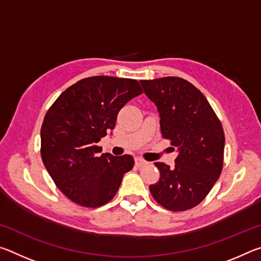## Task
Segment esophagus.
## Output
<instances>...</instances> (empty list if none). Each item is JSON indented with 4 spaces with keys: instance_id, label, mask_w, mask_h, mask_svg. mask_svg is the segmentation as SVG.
<instances>
[{
    "instance_id": "1",
    "label": "esophagus",
    "mask_w": 261,
    "mask_h": 261,
    "mask_svg": "<svg viewBox=\"0 0 261 261\" xmlns=\"http://www.w3.org/2000/svg\"><path fill=\"white\" fill-rule=\"evenodd\" d=\"M135 163H136L137 167H144V166L147 165V161H145L144 159H141V158H136Z\"/></svg>"
}]
</instances>
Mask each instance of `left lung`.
Masks as SVG:
<instances>
[{
    "label": "left lung",
    "mask_w": 261,
    "mask_h": 261,
    "mask_svg": "<svg viewBox=\"0 0 261 261\" xmlns=\"http://www.w3.org/2000/svg\"><path fill=\"white\" fill-rule=\"evenodd\" d=\"M140 84L158 107L162 137L178 151L175 167L154 163L160 179L149 185V191L169 211L193 208L205 199L222 171V124L204 94L183 78L163 77Z\"/></svg>",
    "instance_id": "obj_1"
}]
</instances>
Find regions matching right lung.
Here are the masks:
<instances>
[{"mask_svg": "<svg viewBox=\"0 0 261 261\" xmlns=\"http://www.w3.org/2000/svg\"><path fill=\"white\" fill-rule=\"evenodd\" d=\"M141 93L135 79L88 77L68 87L48 109L41 126L42 162L70 200L94 208L116 194L134 158L100 154L96 143L114 129L127 101Z\"/></svg>", "mask_w": 261, "mask_h": 261, "instance_id": "obj_1", "label": "right lung"}]
</instances>
